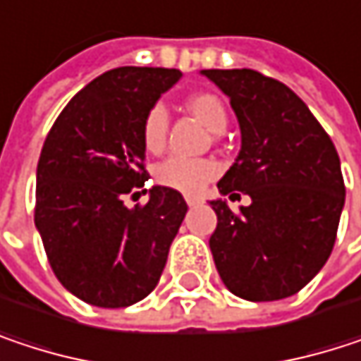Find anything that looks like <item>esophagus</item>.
Listing matches in <instances>:
<instances>
[{
    "mask_svg": "<svg viewBox=\"0 0 361 361\" xmlns=\"http://www.w3.org/2000/svg\"><path fill=\"white\" fill-rule=\"evenodd\" d=\"M185 202H188V207H196V204L202 202V198L200 196H194V194H185Z\"/></svg>",
    "mask_w": 361,
    "mask_h": 361,
    "instance_id": "esophagus-1",
    "label": "esophagus"
}]
</instances>
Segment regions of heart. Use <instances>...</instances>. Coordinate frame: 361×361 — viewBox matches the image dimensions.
Here are the masks:
<instances>
[{"instance_id": "b5f03b06", "label": "heart", "mask_w": 361, "mask_h": 361, "mask_svg": "<svg viewBox=\"0 0 361 361\" xmlns=\"http://www.w3.org/2000/svg\"><path fill=\"white\" fill-rule=\"evenodd\" d=\"M185 109L213 133H221L228 125V110L215 94H209V92L192 94L185 100ZM167 127H169L167 109L163 104H154L142 121V142L150 154H157L163 150ZM217 173H219V165L211 159L171 157L157 167L154 178L165 188L194 194V192H200Z\"/></svg>"}]
</instances>
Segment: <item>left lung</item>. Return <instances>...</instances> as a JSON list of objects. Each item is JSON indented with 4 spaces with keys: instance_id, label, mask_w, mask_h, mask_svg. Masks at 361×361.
I'll list each match as a JSON object with an SVG mask.
<instances>
[{
    "instance_id": "obj_1",
    "label": "left lung",
    "mask_w": 361,
    "mask_h": 361,
    "mask_svg": "<svg viewBox=\"0 0 361 361\" xmlns=\"http://www.w3.org/2000/svg\"><path fill=\"white\" fill-rule=\"evenodd\" d=\"M200 75L230 98L240 125V152L217 188L221 196H251L240 215L224 198L211 200L215 267L240 299H286L324 267L334 247L345 204L336 148L284 83L251 68Z\"/></svg>"
}]
</instances>
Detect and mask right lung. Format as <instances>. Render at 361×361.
Instances as JSON below:
<instances>
[{
    "label": "right lung",
    "mask_w": 361,
    "mask_h": 361,
    "mask_svg": "<svg viewBox=\"0 0 361 361\" xmlns=\"http://www.w3.org/2000/svg\"><path fill=\"white\" fill-rule=\"evenodd\" d=\"M180 79L178 68H112L66 104L45 137L35 228L56 278L90 305L129 307L165 269L183 196L152 185L144 207L123 198L146 181L142 121Z\"/></svg>",
    "instance_id": "right-lung-1"
}]
</instances>
